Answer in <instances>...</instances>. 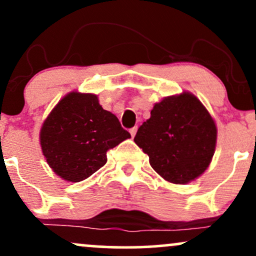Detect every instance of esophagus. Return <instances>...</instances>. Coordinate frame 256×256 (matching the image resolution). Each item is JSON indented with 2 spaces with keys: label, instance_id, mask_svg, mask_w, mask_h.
Returning a JSON list of instances; mask_svg holds the SVG:
<instances>
[{
  "label": "esophagus",
  "instance_id": "obj_1",
  "mask_svg": "<svg viewBox=\"0 0 256 256\" xmlns=\"http://www.w3.org/2000/svg\"><path fill=\"white\" fill-rule=\"evenodd\" d=\"M136 132H137V126H134V128H130V134H131L132 137H134V134H136Z\"/></svg>",
  "mask_w": 256,
  "mask_h": 256
}]
</instances>
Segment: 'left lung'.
Segmentation results:
<instances>
[{
	"mask_svg": "<svg viewBox=\"0 0 256 256\" xmlns=\"http://www.w3.org/2000/svg\"><path fill=\"white\" fill-rule=\"evenodd\" d=\"M134 143L148 154L152 167L161 177L185 184L210 166L216 126L200 100L183 92L154 106L150 118L138 128Z\"/></svg>",
	"mask_w": 256,
	"mask_h": 256,
	"instance_id": "1",
	"label": "left lung"
}]
</instances>
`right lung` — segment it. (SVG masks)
I'll return each instance as SVG.
<instances>
[{
    "label": "right lung",
    "mask_w": 256,
    "mask_h": 256,
    "mask_svg": "<svg viewBox=\"0 0 256 256\" xmlns=\"http://www.w3.org/2000/svg\"><path fill=\"white\" fill-rule=\"evenodd\" d=\"M118 118L92 94L70 92L40 128V146L52 171L64 180L80 182L107 162V152L130 138Z\"/></svg>",
    "instance_id": "right-lung-1"
}]
</instances>
